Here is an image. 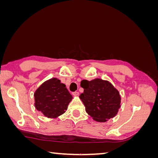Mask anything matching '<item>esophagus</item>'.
Masks as SVG:
<instances>
[{
    "instance_id": "34e87169",
    "label": "esophagus",
    "mask_w": 158,
    "mask_h": 158,
    "mask_svg": "<svg viewBox=\"0 0 158 158\" xmlns=\"http://www.w3.org/2000/svg\"><path fill=\"white\" fill-rule=\"evenodd\" d=\"M73 95H74V96H77L78 95H79V92H73Z\"/></svg>"
}]
</instances>
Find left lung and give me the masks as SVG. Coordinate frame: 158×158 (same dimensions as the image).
Here are the masks:
<instances>
[{
	"label": "left lung",
	"mask_w": 158,
	"mask_h": 158,
	"mask_svg": "<svg viewBox=\"0 0 158 158\" xmlns=\"http://www.w3.org/2000/svg\"><path fill=\"white\" fill-rule=\"evenodd\" d=\"M84 92L80 98L86 113L95 121L106 122L117 114L121 107V95L109 81L95 78L81 81Z\"/></svg>",
	"instance_id": "left-lung-1"
}]
</instances>
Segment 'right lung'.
I'll return each instance as SVG.
<instances>
[{"instance_id": "right-lung-1", "label": "right lung", "mask_w": 158, "mask_h": 158, "mask_svg": "<svg viewBox=\"0 0 158 158\" xmlns=\"http://www.w3.org/2000/svg\"><path fill=\"white\" fill-rule=\"evenodd\" d=\"M34 99L37 111L48 118H56L67 109L73 96L60 80L52 78L36 89Z\"/></svg>"}]
</instances>
